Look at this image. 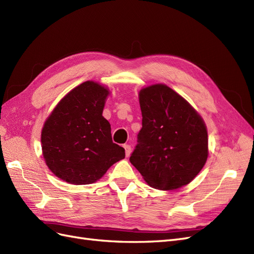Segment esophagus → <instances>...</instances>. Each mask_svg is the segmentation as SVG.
Segmentation results:
<instances>
[{
	"mask_svg": "<svg viewBox=\"0 0 254 254\" xmlns=\"http://www.w3.org/2000/svg\"><path fill=\"white\" fill-rule=\"evenodd\" d=\"M124 148H125V153H126V157H129L130 152H131V147H130V145L125 144L124 145Z\"/></svg>",
	"mask_w": 254,
	"mask_h": 254,
	"instance_id": "1",
	"label": "esophagus"
}]
</instances>
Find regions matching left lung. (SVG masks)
I'll use <instances>...</instances> for the list:
<instances>
[{"mask_svg":"<svg viewBox=\"0 0 254 254\" xmlns=\"http://www.w3.org/2000/svg\"><path fill=\"white\" fill-rule=\"evenodd\" d=\"M140 107L142 129L130 162L152 188L187 186L207 159V131L201 117L165 84L141 90Z\"/></svg>","mask_w":254,"mask_h":254,"instance_id":"obj_1","label":"left lung"}]
</instances>
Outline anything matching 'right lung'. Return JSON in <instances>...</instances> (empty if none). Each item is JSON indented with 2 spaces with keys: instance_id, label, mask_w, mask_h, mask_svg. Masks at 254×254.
<instances>
[{
  "instance_id": "right-lung-1",
  "label": "right lung",
  "mask_w": 254,
  "mask_h": 254,
  "mask_svg": "<svg viewBox=\"0 0 254 254\" xmlns=\"http://www.w3.org/2000/svg\"><path fill=\"white\" fill-rule=\"evenodd\" d=\"M109 92L86 81L61 99L44 124L42 152L52 173L71 184H91L125 158L112 142L109 122L103 117Z\"/></svg>"
}]
</instances>
